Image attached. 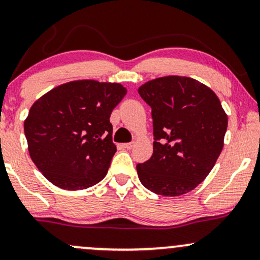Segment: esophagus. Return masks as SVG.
<instances>
[{
  "mask_svg": "<svg viewBox=\"0 0 260 260\" xmlns=\"http://www.w3.org/2000/svg\"><path fill=\"white\" fill-rule=\"evenodd\" d=\"M122 146L124 147V149L129 150V149H132V147L134 146V143H126V144H123Z\"/></svg>",
  "mask_w": 260,
  "mask_h": 260,
  "instance_id": "obj_1",
  "label": "esophagus"
}]
</instances>
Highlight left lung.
Listing matches in <instances>:
<instances>
[{
    "instance_id": "left-lung-1",
    "label": "left lung",
    "mask_w": 260,
    "mask_h": 260,
    "mask_svg": "<svg viewBox=\"0 0 260 260\" xmlns=\"http://www.w3.org/2000/svg\"><path fill=\"white\" fill-rule=\"evenodd\" d=\"M138 92L152 109L154 139L151 158L137 166L140 182L156 194H186L221 154L228 116L215 92L188 77L153 79Z\"/></svg>"
}]
</instances>
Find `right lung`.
Here are the masks:
<instances>
[{"label":"right lung","instance_id":"add662e5","mask_svg":"<svg viewBox=\"0 0 260 260\" xmlns=\"http://www.w3.org/2000/svg\"><path fill=\"white\" fill-rule=\"evenodd\" d=\"M126 93L117 83L74 80L32 104L24 122L29 157L52 185L79 190L104 179L116 152L110 115Z\"/></svg>","mask_w":260,"mask_h":260}]
</instances>
